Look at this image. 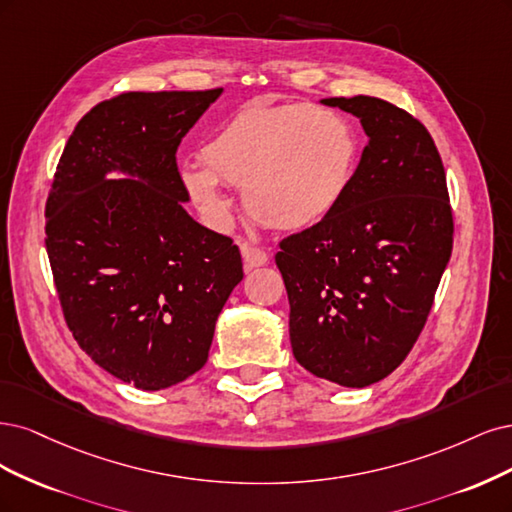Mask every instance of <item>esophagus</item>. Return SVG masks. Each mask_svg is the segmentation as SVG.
<instances>
[{
  "label": "esophagus",
  "instance_id": "1",
  "mask_svg": "<svg viewBox=\"0 0 512 512\" xmlns=\"http://www.w3.org/2000/svg\"><path fill=\"white\" fill-rule=\"evenodd\" d=\"M240 251H242V259H244V270H246V272L253 270V268H261V266H266V263H268V253L263 251V249H259V246L242 244V246H240Z\"/></svg>",
  "mask_w": 512,
  "mask_h": 512
}]
</instances>
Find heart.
<instances>
[{
    "label": "heart",
    "mask_w": 512,
    "mask_h": 512,
    "mask_svg": "<svg viewBox=\"0 0 512 512\" xmlns=\"http://www.w3.org/2000/svg\"><path fill=\"white\" fill-rule=\"evenodd\" d=\"M357 136L342 114L308 106H253L229 119L200 159L187 168L185 187L208 217L225 219L229 200L219 183L242 187L244 208L272 229L298 232L323 221L355 174Z\"/></svg>",
    "instance_id": "1"
}]
</instances>
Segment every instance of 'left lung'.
Instances as JSON below:
<instances>
[{
	"mask_svg": "<svg viewBox=\"0 0 512 512\" xmlns=\"http://www.w3.org/2000/svg\"><path fill=\"white\" fill-rule=\"evenodd\" d=\"M351 112L368 144L342 202L280 240L298 364L368 387L398 368L430 315L453 251L447 174L425 125L370 95L327 97Z\"/></svg>",
	"mask_w": 512,
	"mask_h": 512,
	"instance_id": "1",
	"label": "left lung"
}]
</instances>
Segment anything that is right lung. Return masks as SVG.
<instances>
[{
	"label": "right lung",
	"instance_id": "obj_1",
	"mask_svg": "<svg viewBox=\"0 0 512 512\" xmlns=\"http://www.w3.org/2000/svg\"><path fill=\"white\" fill-rule=\"evenodd\" d=\"M208 91H129L93 106L65 144L46 200V253L65 323L119 381L166 389L202 370L240 283L232 238L193 221L180 140ZM121 169L139 180L108 181Z\"/></svg>",
	"mask_w": 512,
	"mask_h": 512
}]
</instances>
